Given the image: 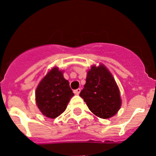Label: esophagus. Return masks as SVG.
<instances>
[{"label": "esophagus", "mask_w": 156, "mask_h": 156, "mask_svg": "<svg viewBox=\"0 0 156 156\" xmlns=\"http://www.w3.org/2000/svg\"><path fill=\"white\" fill-rule=\"evenodd\" d=\"M80 88H78V89H76V90H73V93L75 94H79L80 92Z\"/></svg>", "instance_id": "34e87169"}]
</instances>
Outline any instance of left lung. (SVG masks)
Instances as JSON below:
<instances>
[{
	"mask_svg": "<svg viewBox=\"0 0 156 156\" xmlns=\"http://www.w3.org/2000/svg\"><path fill=\"white\" fill-rule=\"evenodd\" d=\"M80 96L95 115L108 119L119 111L121 99L113 76L104 66H92Z\"/></svg>",
	"mask_w": 156,
	"mask_h": 156,
	"instance_id": "left-lung-1",
	"label": "left lung"
}]
</instances>
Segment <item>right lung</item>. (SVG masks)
Listing matches in <instances>:
<instances>
[{
  "label": "right lung",
  "instance_id": "1",
  "mask_svg": "<svg viewBox=\"0 0 156 156\" xmlns=\"http://www.w3.org/2000/svg\"><path fill=\"white\" fill-rule=\"evenodd\" d=\"M74 94L62 72L54 68L40 82L36 90V102L43 115L56 118L66 110Z\"/></svg>",
  "mask_w": 156,
  "mask_h": 156
}]
</instances>
